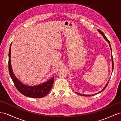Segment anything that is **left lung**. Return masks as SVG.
<instances>
[{
  "mask_svg": "<svg viewBox=\"0 0 121 121\" xmlns=\"http://www.w3.org/2000/svg\"><path fill=\"white\" fill-rule=\"evenodd\" d=\"M99 30V32H100L102 35L103 36V37H104V38L106 40V41L108 42V43H109V45H110V49H111V58H112V70H113V57H112V49H111V45H110V42H109V40H108V39L106 38V37L105 36V35H104V34L103 33V32H102V31L101 30ZM109 81H108V82L107 83V84H106V86H105V87L103 89V90L102 91H101L100 92H98V93H100V92H102V91H103L104 89L106 88V87H107V85H108V83H109ZM98 93H97V94H94V95H82V94H79V93H77V94H78V95H83V96H85V97H86V96H87V97H89V96H92V95H97V94H98Z\"/></svg>",
  "mask_w": 121,
  "mask_h": 121,
  "instance_id": "left-lung-1",
  "label": "left lung"
}]
</instances>
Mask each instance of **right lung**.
Wrapping results in <instances>:
<instances>
[{
	"label": "right lung",
	"mask_w": 121,
	"mask_h": 121,
	"mask_svg": "<svg viewBox=\"0 0 121 121\" xmlns=\"http://www.w3.org/2000/svg\"><path fill=\"white\" fill-rule=\"evenodd\" d=\"M9 49V71L11 78L13 81L15 86L17 90L21 94L26 96V97L33 98H41L47 95L53 85L54 78L53 77L48 81L43 83L42 84L34 86H26L21 83L14 75L12 66L11 65V48Z\"/></svg>",
	"instance_id": "obj_1"
}]
</instances>
